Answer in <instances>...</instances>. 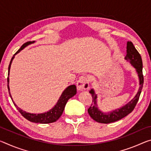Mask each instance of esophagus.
Segmentation results:
<instances>
[{
    "mask_svg": "<svg viewBox=\"0 0 151 151\" xmlns=\"http://www.w3.org/2000/svg\"><path fill=\"white\" fill-rule=\"evenodd\" d=\"M89 83H88V79L87 77L84 76H81L79 78L78 81L76 83V88H77L78 91H83L86 90V89L88 88Z\"/></svg>",
    "mask_w": 151,
    "mask_h": 151,
    "instance_id": "obj_1",
    "label": "esophagus"
}]
</instances>
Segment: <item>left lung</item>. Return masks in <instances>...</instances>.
<instances>
[{
	"label": "left lung",
	"mask_w": 151,
	"mask_h": 151,
	"mask_svg": "<svg viewBox=\"0 0 151 151\" xmlns=\"http://www.w3.org/2000/svg\"><path fill=\"white\" fill-rule=\"evenodd\" d=\"M124 58L127 61H129L136 69L139 78L140 87L139 91L129 103H128L121 108L115 109L111 112H103L101 110H99L98 106H97V94L94 93L93 89H91L89 93L91 94L92 97H93V101H92L93 103L88 109V112L91 118L97 122L108 124L121 120L133 111L138 101H139L142 88L143 83H144V77L142 75V61L141 56L131 41L127 42V55Z\"/></svg>",
	"instance_id": "8db88e82"
}]
</instances>
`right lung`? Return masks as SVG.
Returning a JSON list of instances; mask_svg holds the SVG:
<instances>
[{"instance_id":"right-lung-1","label":"right lung","mask_w":151,"mask_h":151,"mask_svg":"<svg viewBox=\"0 0 151 151\" xmlns=\"http://www.w3.org/2000/svg\"><path fill=\"white\" fill-rule=\"evenodd\" d=\"M35 42V41L31 42H27L24 43V45H22V47H20V49L15 53L14 55L17 54L18 52H19L20 50L23 49L29 45L32 44V43ZM14 55L12 57L11 62H10L9 66V73H8V78H7V86H8V89H9V95L11 96V98L12 101V103H13L14 105L16 106L18 111L20 112V113L22 114V116H23L25 119H27L28 121L32 122H36V123H40V124H48L51 123V122H54L57 121V120L60 118V116L62 115L63 112L64 111V109H65V107L66 103H67L68 100L70 99L71 97L75 96L76 94V87L75 85H70L68 86L67 88H66L65 91L63 92L62 94L60 96L59 99H58V102L57 104H55V106L53 107L52 109H50V111L47 112H43V113L40 114H33V113H29V112H27L26 111H23V110L20 109L19 107H18L16 104L14 103L12 99V96L10 93V88H9V73H10V68H11V65L12 62V60L14 59Z\"/></svg>"}]
</instances>
